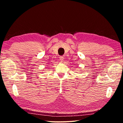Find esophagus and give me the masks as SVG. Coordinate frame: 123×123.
Masks as SVG:
<instances>
[{
  "label": "esophagus",
  "mask_w": 123,
  "mask_h": 123,
  "mask_svg": "<svg viewBox=\"0 0 123 123\" xmlns=\"http://www.w3.org/2000/svg\"><path fill=\"white\" fill-rule=\"evenodd\" d=\"M63 60H64V57H63V56H60V60L61 61H63Z\"/></svg>",
  "instance_id": "esophagus-1"
}]
</instances>
